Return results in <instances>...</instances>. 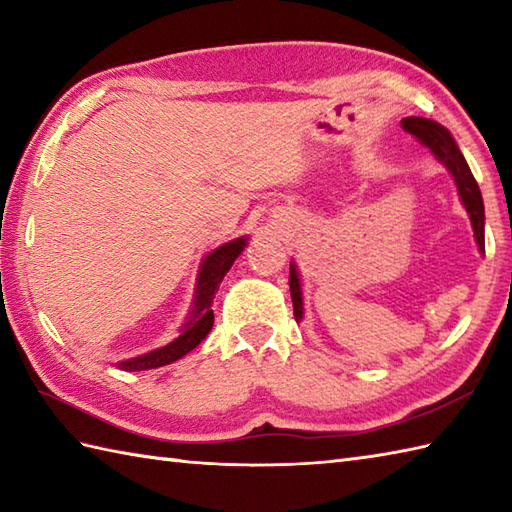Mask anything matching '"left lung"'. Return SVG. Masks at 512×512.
I'll return each instance as SVG.
<instances>
[{"instance_id":"1","label":"left lung","mask_w":512,"mask_h":512,"mask_svg":"<svg viewBox=\"0 0 512 512\" xmlns=\"http://www.w3.org/2000/svg\"><path fill=\"white\" fill-rule=\"evenodd\" d=\"M400 125H402V129H405V132H409L411 136H416L422 145H427L433 151V156H436L442 162V165L449 169V173L455 180V187H458L464 209L471 217L475 242L484 253V202H482V193H480V187H477V182L473 178L469 165H466L462 151L458 149L453 136L449 134V129L442 127L436 121H429V118H422V116L402 118ZM288 284H290L292 308H295V319L299 323L303 319V295H301V281H299V273H297L295 264H290V281H288Z\"/></svg>"}]
</instances>
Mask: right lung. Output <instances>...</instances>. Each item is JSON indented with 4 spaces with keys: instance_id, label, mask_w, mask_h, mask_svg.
Masks as SVG:
<instances>
[{
    "instance_id": "right-lung-1",
    "label": "right lung",
    "mask_w": 512,
    "mask_h": 512,
    "mask_svg": "<svg viewBox=\"0 0 512 512\" xmlns=\"http://www.w3.org/2000/svg\"><path fill=\"white\" fill-rule=\"evenodd\" d=\"M244 246H246V237H237L233 242L217 246L213 253H209L202 259L198 284H195L193 308L187 323L182 325V330L176 339L167 343L165 347H158L154 352H147L136 358H127V361L118 363V367L125 369V372H143V369H154V367H162L178 361V358L187 356L193 347H198L213 328L211 303L215 299V292L220 288L224 275L231 270L235 259L242 255Z\"/></svg>"
}]
</instances>
